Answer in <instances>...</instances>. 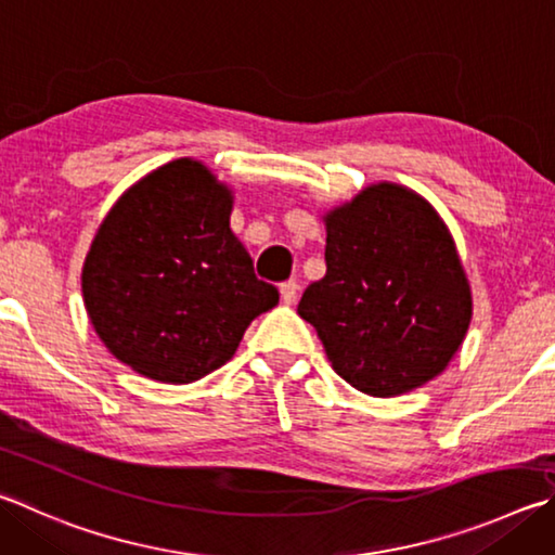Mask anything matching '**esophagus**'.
Masks as SVG:
<instances>
[{
    "mask_svg": "<svg viewBox=\"0 0 555 555\" xmlns=\"http://www.w3.org/2000/svg\"><path fill=\"white\" fill-rule=\"evenodd\" d=\"M279 291H281V300H284L286 306L296 304V298H298V281L296 279H288V281H284V284L279 286Z\"/></svg>",
    "mask_w": 555,
    "mask_h": 555,
    "instance_id": "1",
    "label": "esophagus"
}]
</instances>
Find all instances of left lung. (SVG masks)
<instances>
[{
	"label": "left lung",
	"mask_w": 555,
	"mask_h": 555,
	"mask_svg": "<svg viewBox=\"0 0 555 555\" xmlns=\"http://www.w3.org/2000/svg\"><path fill=\"white\" fill-rule=\"evenodd\" d=\"M327 271L298 315L337 376L376 398L447 369L470 322V288L447 225L425 198L376 184L325 218Z\"/></svg>",
	"instance_id": "8db88e82"
}]
</instances>
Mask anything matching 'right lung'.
I'll return each instance as SVG.
<instances>
[{"label":"right lung","mask_w":555,"mask_h":555,"mask_svg":"<svg viewBox=\"0 0 555 555\" xmlns=\"http://www.w3.org/2000/svg\"><path fill=\"white\" fill-rule=\"evenodd\" d=\"M230 191L194 159L140 179L99 228L82 269L89 320L138 374L191 383L230 361L279 304L230 230Z\"/></svg>","instance_id":"1"}]
</instances>
